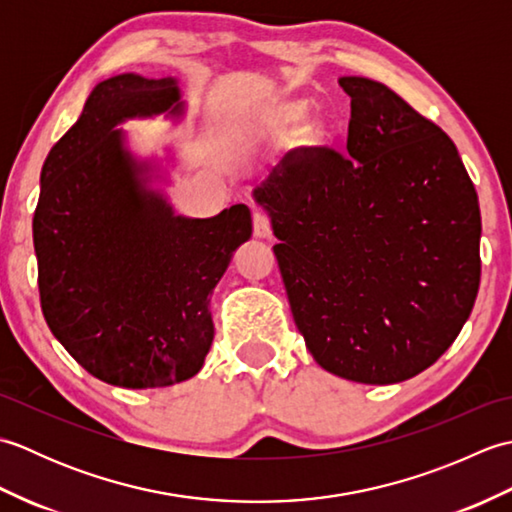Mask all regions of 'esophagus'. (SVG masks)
<instances>
[{
    "instance_id": "obj_1",
    "label": "esophagus",
    "mask_w": 512,
    "mask_h": 512,
    "mask_svg": "<svg viewBox=\"0 0 512 512\" xmlns=\"http://www.w3.org/2000/svg\"><path fill=\"white\" fill-rule=\"evenodd\" d=\"M253 228L257 237H270V215L264 209H255Z\"/></svg>"
}]
</instances>
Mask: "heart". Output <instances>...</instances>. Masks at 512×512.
I'll return each instance as SVG.
<instances>
[{
    "label": "heart",
    "mask_w": 512,
    "mask_h": 512,
    "mask_svg": "<svg viewBox=\"0 0 512 512\" xmlns=\"http://www.w3.org/2000/svg\"><path fill=\"white\" fill-rule=\"evenodd\" d=\"M301 114H303V107L299 105H288L281 110V118H284V121H299Z\"/></svg>",
    "instance_id": "obj_1"
}]
</instances>
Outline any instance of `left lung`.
<instances>
[{"mask_svg": "<svg viewBox=\"0 0 512 512\" xmlns=\"http://www.w3.org/2000/svg\"><path fill=\"white\" fill-rule=\"evenodd\" d=\"M347 149L297 147L255 200L292 317L323 369L391 385L458 339L480 288L482 217L453 140L387 85L343 76Z\"/></svg>", "mask_w": 512, "mask_h": 512, "instance_id": "1", "label": "left lung"}]
</instances>
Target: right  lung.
<instances>
[{"mask_svg":"<svg viewBox=\"0 0 512 512\" xmlns=\"http://www.w3.org/2000/svg\"><path fill=\"white\" fill-rule=\"evenodd\" d=\"M182 114L176 79L101 81L41 169L32 217L48 328L107 385L154 389L195 376L213 343L211 292L253 233L246 204L193 220L145 187L114 129Z\"/></svg>","mask_w":512,"mask_h":512,"instance_id":"1","label":"right lung"}]
</instances>
